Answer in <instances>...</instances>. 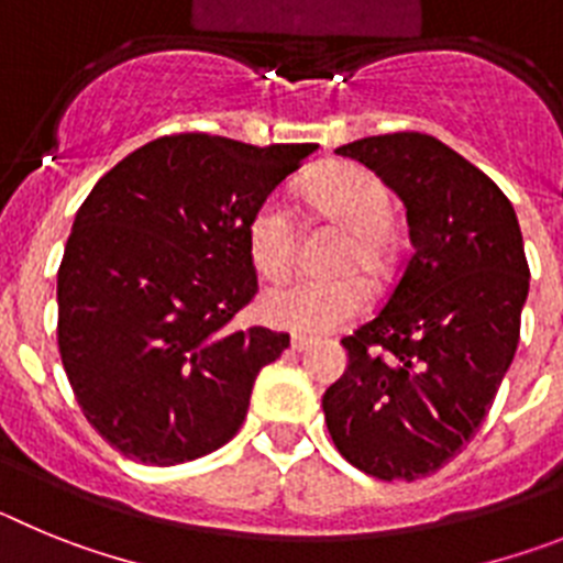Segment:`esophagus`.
<instances>
[{"instance_id":"esophagus-1","label":"esophagus","mask_w":563,"mask_h":563,"mask_svg":"<svg viewBox=\"0 0 563 563\" xmlns=\"http://www.w3.org/2000/svg\"><path fill=\"white\" fill-rule=\"evenodd\" d=\"M290 346L296 352H305V350H310L312 346V338H307V335H292L290 338Z\"/></svg>"}]
</instances>
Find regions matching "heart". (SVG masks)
Here are the masks:
<instances>
[{"label":"heart","instance_id":"heart-1","mask_svg":"<svg viewBox=\"0 0 563 563\" xmlns=\"http://www.w3.org/2000/svg\"><path fill=\"white\" fill-rule=\"evenodd\" d=\"M305 200L321 220L343 228L341 245L330 258L335 278H292L271 287L262 296V318L282 330L301 335H324L338 330L366 305V287H380L391 276L395 245H391V194L377 174L352 163H332L318 168L301 186ZM298 228L296 217L282 197H265L247 220V253L258 276H285L296 262Z\"/></svg>","mask_w":563,"mask_h":563}]
</instances>
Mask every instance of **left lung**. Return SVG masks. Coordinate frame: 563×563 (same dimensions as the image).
<instances>
[{
  "instance_id": "1",
  "label": "left lung",
  "mask_w": 563,
  "mask_h": 563,
  "mask_svg": "<svg viewBox=\"0 0 563 563\" xmlns=\"http://www.w3.org/2000/svg\"><path fill=\"white\" fill-rule=\"evenodd\" d=\"M335 152L400 197L415 251L377 316L341 341L350 366L321 400L327 429L363 474L415 482L465 449L514 363L525 242L501 188L431 134Z\"/></svg>"
}]
</instances>
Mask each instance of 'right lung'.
Returning <instances> with one entry per match:
<instances>
[{
  "mask_svg": "<svg viewBox=\"0 0 563 563\" xmlns=\"http://www.w3.org/2000/svg\"><path fill=\"white\" fill-rule=\"evenodd\" d=\"M316 143L188 132L146 143L78 208L58 267V352L89 426L146 465L225 445L287 332L233 330L256 296L247 220Z\"/></svg>",
  "mask_w": 563,
  "mask_h": 563,
  "instance_id": "right-lung-1",
  "label": "right lung"
}]
</instances>
